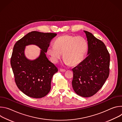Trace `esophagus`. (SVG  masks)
<instances>
[{
	"label": "esophagus",
	"mask_w": 122,
	"mask_h": 122,
	"mask_svg": "<svg viewBox=\"0 0 122 122\" xmlns=\"http://www.w3.org/2000/svg\"><path fill=\"white\" fill-rule=\"evenodd\" d=\"M60 71L61 72H65L66 70L65 69H60Z\"/></svg>",
	"instance_id": "34e87169"
}]
</instances>
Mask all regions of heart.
<instances>
[{"label": "heart", "instance_id": "heart-1", "mask_svg": "<svg viewBox=\"0 0 122 122\" xmlns=\"http://www.w3.org/2000/svg\"><path fill=\"white\" fill-rule=\"evenodd\" d=\"M87 49V41L83 37L65 35L56 40L55 45L48 47L47 53L54 63L58 61L63 54L65 64L76 66L84 59Z\"/></svg>", "mask_w": 122, "mask_h": 122}]
</instances>
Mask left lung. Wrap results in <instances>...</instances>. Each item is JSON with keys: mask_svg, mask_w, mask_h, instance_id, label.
Wrapping results in <instances>:
<instances>
[{"mask_svg": "<svg viewBox=\"0 0 122 122\" xmlns=\"http://www.w3.org/2000/svg\"><path fill=\"white\" fill-rule=\"evenodd\" d=\"M88 41L87 56L72 70V87L78 95L88 97L96 94L109 75L110 56L104 43L84 31Z\"/></svg>", "mask_w": 122, "mask_h": 122, "instance_id": "8db88e82", "label": "left lung"}]
</instances>
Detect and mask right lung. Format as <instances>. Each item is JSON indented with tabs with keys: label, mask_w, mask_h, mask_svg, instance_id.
<instances>
[{
	"label": "right lung",
	"mask_w": 122,
	"mask_h": 122,
	"mask_svg": "<svg viewBox=\"0 0 122 122\" xmlns=\"http://www.w3.org/2000/svg\"><path fill=\"white\" fill-rule=\"evenodd\" d=\"M56 33L32 31L15 44L10 64L18 88L26 96L40 98L46 96L51 90L52 77L58 71L56 66L47 58L45 53L51 40ZM35 45L41 49L39 56L31 61L24 54L25 47Z\"/></svg>",
	"instance_id": "obj_1"
}]
</instances>
